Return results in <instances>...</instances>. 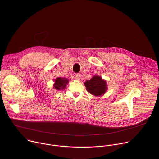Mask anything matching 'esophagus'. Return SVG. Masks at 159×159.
I'll return each mask as SVG.
<instances>
[{"label":"esophagus","instance_id":"1","mask_svg":"<svg viewBox=\"0 0 159 159\" xmlns=\"http://www.w3.org/2000/svg\"><path fill=\"white\" fill-rule=\"evenodd\" d=\"M75 78H76V80L80 81V79H81V76H80V74H76V75H75Z\"/></svg>","mask_w":159,"mask_h":159}]
</instances>
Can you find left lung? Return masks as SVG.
<instances>
[{"label":"left lung","mask_w":159,"mask_h":159,"mask_svg":"<svg viewBox=\"0 0 159 159\" xmlns=\"http://www.w3.org/2000/svg\"><path fill=\"white\" fill-rule=\"evenodd\" d=\"M84 84L87 91L95 96H101L107 90L106 81L98 75H94L91 80H86Z\"/></svg>","instance_id":"1"}]
</instances>
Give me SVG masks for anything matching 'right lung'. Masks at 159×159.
Instances as JSON below:
<instances>
[{"mask_svg": "<svg viewBox=\"0 0 159 159\" xmlns=\"http://www.w3.org/2000/svg\"><path fill=\"white\" fill-rule=\"evenodd\" d=\"M69 83V80L66 78L58 77L54 80L53 88L58 91H61L66 88V85Z\"/></svg>", "mask_w": 159, "mask_h": 159, "instance_id": "right-lung-1", "label": "right lung"}]
</instances>
